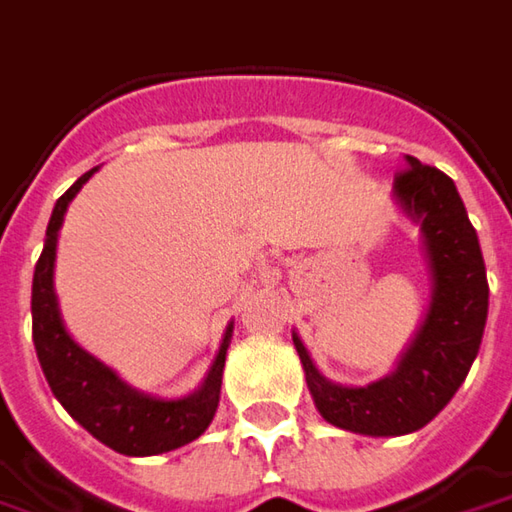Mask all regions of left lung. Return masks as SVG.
Segmentation results:
<instances>
[{
  "label": "left lung",
  "instance_id": "left-lung-1",
  "mask_svg": "<svg viewBox=\"0 0 512 512\" xmlns=\"http://www.w3.org/2000/svg\"><path fill=\"white\" fill-rule=\"evenodd\" d=\"M392 200L418 226L433 283L427 315L398 367L367 387L335 384L292 332L318 412L332 427L372 438L415 433L450 404L476 361L490 298L478 234L456 183L407 154L404 174L392 183Z\"/></svg>",
  "mask_w": 512,
  "mask_h": 512
}]
</instances>
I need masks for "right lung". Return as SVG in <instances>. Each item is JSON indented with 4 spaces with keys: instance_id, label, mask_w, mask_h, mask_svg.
<instances>
[{
    "instance_id": "obj_1",
    "label": "right lung",
    "mask_w": 512,
    "mask_h": 512,
    "mask_svg": "<svg viewBox=\"0 0 512 512\" xmlns=\"http://www.w3.org/2000/svg\"><path fill=\"white\" fill-rule=\"evenodd\" d=\"M97 168L85 171L56 200L48 220L45 246L34 269V292H31L36 358L56 401L97 441L123 456H160L189 444L209 430L220 404L226 349L232 344L234 323L226 326L223 344L217 349V358L206 372L203 384L183 398H157L134 389L68 335L54 289L56 240L71 200L91 180Z\"/></svg>"
}]
</instances>
